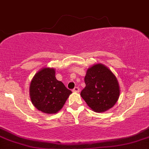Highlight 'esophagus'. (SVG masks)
Masks as SVG:
<instances>
[{"instance_id":"obj_1","label":"esophagus","mask_w":149,"mask_h":149,"mask_svg":"<svg viewBox=\"0 0 149 149\" xmlns=\"http://www.w3.org/2000/svg\"><path fill=\"white\" fill-rule=\"evenodd\" d=\"M73 92H75V93H79V87H75L73 89Z\"/></svg>"}]
</instances>
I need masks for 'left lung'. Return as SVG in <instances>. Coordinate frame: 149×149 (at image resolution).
Masks as SVG:
<instances>
[{
    "label": "left lung",
    "mask_w": 149,
    "mask_h": 149,
    "mask_svg": "<svg viewBox=\"0 0 149 149\" xmlns=\"http://www.w3.org/2000/svg\"><path fill=\"white\" fill-rule=\"evenodd\" d=\"M85 88L81 96L95 112L108 111L120 97V84L115 75L102 64H96L87 70Z\"/></svg>",
    "instance_id": "1"
}]
</instances>
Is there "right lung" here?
Wrapping results in <instances>:
<instances>
[{"label":"right lung","mask_w":149,"mask_h":149,"mask_svg":"<svg viewBox=\"0 0 149 149\" xmlns=\"http://www.w3.org/2000/svg\"><path fill=\"white\" fill-rule=\"evenodd\" d=\"M55 73L54 68H43L35 74L29 86V96L35 108L48 114L58 112L72 93L56 79Z\"/></svg>","instance_id":"1"}]
</instances>
